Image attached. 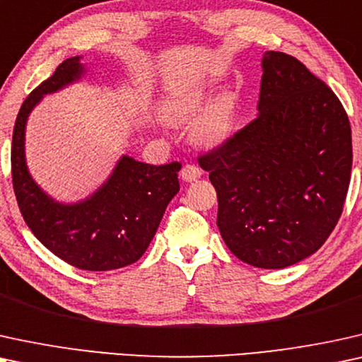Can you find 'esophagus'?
<instances>
[{
    "instance_id": "esophagus-1",
    "label": "esophagus",
    "mask_w": 362,
    "mask_h": 362,
    "mask_svg": "<svg viewBox=\"0 0 362 362\" xmlns=\"http://www.w3.org/2000/svg\"><path fill=\"white\" fill-rule=\"evenodd\" d=\"M202 175V168L195 163H185L180 170V177L184 178L185 182H194L197 178H200Z\"/></svg>"
}]
</instances>
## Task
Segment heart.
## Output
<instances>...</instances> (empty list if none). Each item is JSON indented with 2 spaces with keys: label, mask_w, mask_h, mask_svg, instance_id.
Wrapping results in <instances>:
<instances>
[{
  "label": "heart",
  "mask_w": 362,
  "mask_h": 362,
  "mask_svg": "<svg viewBox=\"0 0 362 362\" xmlns=\"http://www.w3.org/2000/svg\"><path fill=\"white\" fill-rule=\"evenodd\" d=\"M206 103L204 90H190L168 104L167 115L173 122H184L199 112ZM237 124V100L231 94H221L204 109L194 124L197 141L218 144L233 132Z\"/></svg>",
  "instance_id": "heart-1"
}]
</instances>
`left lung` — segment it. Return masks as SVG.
Masks as SVG:
<instances>
[{
    "instance_id": "1",
    "label": "left lung",
    "mask_w": 362,
    "mask_h": 362,
    "mask_svg": "<svg viewBox=\"0 0 362 362\" xmlns=\"http://www.w3.org/2000/svg\"><path fill=\"white\" fill-rule=\"evenodd\" d=\"M259 115L199 163L218 199L221 238L242 262L286 268L322 247L344 209L353 167L348 114L296 57H263Z\"/></svg>"
}]
</instances>
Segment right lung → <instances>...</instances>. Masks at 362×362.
<instances>
[{
	"instance_id": "right-lung-1",
	"label": "right lung",
	"mask_w": 362,
	"mask_h": 362,
	"mask_svg": "<svg viewBox=\"0 0 362 362\" xmlns=\"http://www.w3.org/2000/svg\"><path fill=\"white\" fill-rule=\"evenodd\" d=\"M81 72L79 56L66 59L24 99L13 129V189L24 221L49 252L79 269L107 272L136 263L146 252L168 202L180 190L182 163L151 165L122 157L107 184L81 204L61 205L42 194L24 162L26 119L42 95Z\"/></svg>"
}]
</instances>
